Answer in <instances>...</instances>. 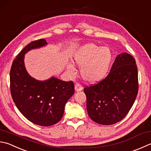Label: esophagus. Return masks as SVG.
Listing matches in <instances>:
<instances>
[{"label": "esophagus", "mask_w": 151, "mask_h": 151, "mask_svg": "<svg viewBox=\"0 0 151 151\" xmlns=\"http://www.w3.org/2000/svg\"><path fill=\"white\" fill-rule=\"evenodd\" d=\"M82 89H83V87L81 86V85L79 84V83H76L75 85V90L76 91H81Z\"/></svg>", "instance_id": "esophagus-1"}]
</instances>
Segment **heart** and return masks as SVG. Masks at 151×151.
<instances>
[{
  "instance_id": "b5f03b06",
  "label": "heart",
  "mask_w": 151,
  "mask_h": 151,
  "mask_svg": "<svg viewBox=\"0 0 151 151\" xmlns=\"http://www.w3.org/2000/svg\"><path fill=\"white\" fill-rule=\"evenodd\" d=\"M112 57V52L109 47H100L94 43H87L76 51L73 61L81 68V76L85 81L96 83L106 76ZM66 68L71 74H74L75 68L72 63H67Z\"/></svg>"
}]
</instances>
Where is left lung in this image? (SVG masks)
Instances as JSON below:
<instances>
[{
    "label": "left lung",
    "instance_id": "left-lung-1",
    "mask_svg": "<svg viewBox=\"0 0 151 151\" xmlns=\"http://www.w3.org/2000/svg\"><path fill=\"white\" fill-rule=\"evenodd\" d=\"M83 91L88 115L93 121L106 126L121 121L129 112L137 95L135 60L129 54H120L106 78Z\"/></svg>",
    "mask_w": 151,
    "mask_h": 151
}]
</instances>
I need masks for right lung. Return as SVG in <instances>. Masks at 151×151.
Wrapping results in <instances>:
<instances>
[{
	"instance_id": "1",
	"label": "right lung",
	"mask_w": 151,
	"mask_h": 151,
	"mask_svg": "<svg viewBox=\"0 0 151 151\" xmlns=\"http://www.w3.org/2000/svg\"><path fill=\"white\" fill-rule=\"evenodd\" d=\"M44 39L27 45L14 60L10 73V91L16 107L28 120L41 126H50L61 120L66 102L74 93L72 81L52 76L37 80L27 72L25 55L47 45Z\"/></svg>"
}]
</instances>
